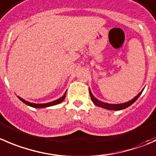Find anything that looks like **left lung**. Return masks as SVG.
Here are the masks:
<instances>
[{"label":"left lung","instance_id":"left-lung-1","mask_svg":"<svg viewBox=\"0 0 156 156\" xmlns=\"http://www.w3.org/2000/svg\"><path fill=\"white\" fill-rule=\"evenodd\" d=\"M143 90H142L140 93H139L138 94H137L136 96L135 97V98H133L131 101H129L128 102L123 103V104H107V103H104V102H103V101H101L100 100L97 99V98H95V97L94 96L93 94H92L91 91H90V90L89 89V92H90V98H91V101H93L94 104L95 105L98 106V107H103V108L107 109V110H123V109H125V108H126V107H129V106L132 105V104H133V103L135 102V101H136L137 99H138L139 97L141 95Z\"/></svg>","mask_w":156,"mask_h":156}]
</instances>
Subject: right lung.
<instances>
[{
  "label": "right lung",
  "mask_w": 156,
  "mask_h": 156,
  "mask_svg": "<svg viewBox=\"0 0 156 156\" xmlns=\"http://www.w3.org/2000/svg\"><path fill=\"white\" fill-rule=\"evenodd\" d=\"M66 92L64 94V95H63L62 98H58V99L55 100V101H52V102L46 103V104H34V103H30V102H29V101H25V100L23 99V98H21L20 97H19V96H17V98H19V99L22 102H23L24 104H26L27 105H28V106H30V107H35V108H44V107H51V106L56 105V104H60V103H62L63 101H64L65 98H66Z\"/></svg>",
  "instance_id": "1"
}]
</instances>
